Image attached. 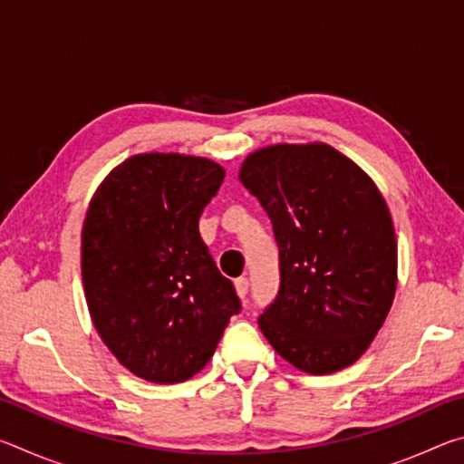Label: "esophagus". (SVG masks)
I'll list each match as a JSON object with an SVG mask.
<instances>
[{"label": "esophagus", "instance_id": "esophagus-1", "mask_svg": "<svg viewBox=\"0 0 464 464\" xmlns=\"http://www.w3.org/2000/svg\"><path fill=\"white\" fill-rule=\"evenodd\" d=\"M233 286H235V293H237V296L239 298H246V295H247V288H249V282H247V278H237L233 282Z\"/></svg>", "mask_w": 464, "mask_h": 464}]
</instances>
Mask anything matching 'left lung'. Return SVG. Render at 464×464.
<instances>
[{
  "label": "left lung",
  "instance_id": "obj_1",
  "mask_svg": "<svg viewBox=\"0 0 464 464\" xmlns=\"http://www.w3.org/2000/svg\"><path fill=\"white\" fill-rule=\"evenodd\" d=\"M239 182L257 196L280 247V290L257 324L274 352L309 374L354 364L397 290V235L372 178L335 147L251 151Z\"/></svg>",
  "mask_w": 464,
  "mask_h": 464
}]
</instances>
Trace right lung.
Segmentation results:
<instances>
[{"label":"right lung","mask_w":464,"mask_h":464,"mask_svg":"<svg viewBox=\"0 0 464 464\" xmlns=\"http://www.w3.org/2000/svg\"><path fill=\"white\" fill-rule=\"evenodd\" d=\"M223 178L208 157L137 153L102 179L85 210L82 280L92 324L139 379H192L239 311L198 233Z\"/></svg>","instance_id":"obj_1"}]
</instances>
